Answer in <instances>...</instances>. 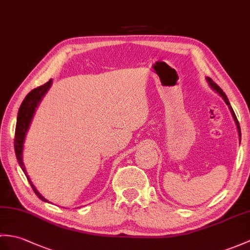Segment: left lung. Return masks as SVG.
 <instances>
[{"instance_id": "8db88e82", "label": "left lung", "mask_w": 250, "mask_h": 250, "mask_svg": "<svg viewBox=\"0 0 250 250\" xmlns=\"http://www.w3.org/2000/svg\"><path fill=\"white\" fill-rule=\"evenodd\" d=\"M206 80H207V82L208 83V86H210L214 91H216L217 94L224 99V101H225L226 104H227V105H228V107H229V109H230V112H231V114H232V117H233V119H234V121H235V125H236V127H237V132H239V136H240V142H241V127H240V124H239V121H237L236 116H235V114H234V112H233V108H232L231 105H230V102H229V100H228L227 96H226L225 92L222 90V88H220V87H219L217 84H215V83L213 82L212 79L206 78Z\"/></svg>"}]
</instances>
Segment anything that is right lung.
I'll use <instances>...</instances> for the list:
<instances>
[{
    "instance_id": "add662e5",
    "label": "right lung",
    "mask_w": 250,
    "mask_h": 250,
    "mask_svg": "<svg viewBox=\"0 0 250 250\" xmlns=\"http://www.w3.org/2000/svg\"><path fill=\"white\" fill-rule=\"evenodd\" d=\"M51 85H52V79L49 81V82H46L45 84L33 89L31 92H28L27 96L24 98V100H23V102L20 105L18 117H17V125H16V133H15V151H16L17 160H18V163L23 172L25 173V176L28 180V182H30L33 190L35 191V194L38 196L39 199H42V201H45V202H48V200H46L42 195H40L37 188H35L34 184L32 183L30 177L27 176L25 166L23 164L22 153H23V144H24L26 133L28 129H30V125L35 115V112H36V108L38 107L39 103L42 102V98L46 94V91L50 89Z\"/></svg>"
}]
</instances>
